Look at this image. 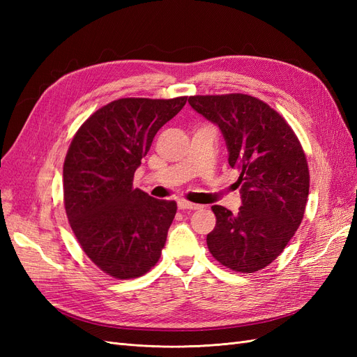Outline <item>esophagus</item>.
I'll list each match as a JSON object with an SVG mask.
<instances>
[{
	"label": "esophagus",
	"mask_w": 357,
	"mask_h": 357,
	"mask_svg": "<svg viewBox=\"0 0 357 357\" xmlns=\"http://www.w3.org/2000/svg\"><path fill=\"white\" fill-rule=\"evenodd\" d=\"M177 205H178L180 210H198L199 208L198 204H192V202H188L185 199H180L177 202Z\"/></svg>",
	"instance_id": "34e87169"
}]
</instances>
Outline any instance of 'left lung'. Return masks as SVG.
I'll use <instances>...</instances> for the list:
<instances>
[{
	"label": "left lung",
	"instance_id": "8db88e82",
	"mask_svg": "<svg viewBox=\"0 0 357 357\" xmlns=\"http://www.w3.org/2000/svg\"><path fill=\"white\" fill-rule=\"evenodd\" d=\"M189 104L218 125L228 162L240 171L238 213L213 205L207 245L215 261L236 273L264 269L284 250L304 218L310 172L305 153L284 119L244 93L189 96Z\"/></svg>",
	"mask_w": 357,
	"mask_h": 357
}]
</instances>
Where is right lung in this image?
Here are the masks:
<instances>
[{"mask_svg":"<svg viewBox=\"0 0 357 357\" xmlns=\"http://www.w3.org/2000/svg\"><path fill=\"white\" fill-rule=\"evenodd\" d=\"M188 101L122 98L96 110L74 135L63 162V204L75 238L114 278H137L159 261L176 201L132 188L153 137Z\"/></svg>","mask_w":357,"mask_h":357,"instance_id":"right-lung-1","label":"right lung"}]
</instances>
